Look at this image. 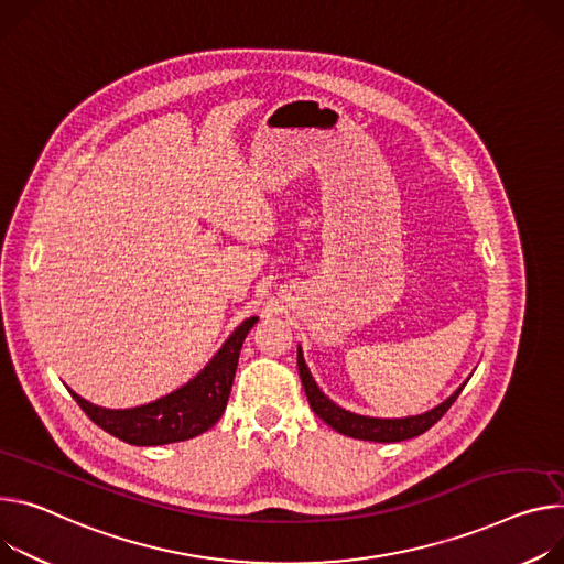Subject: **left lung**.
<instances>
[{
    "instance_id": "left-lung-1",
    "label": "left lung",
    "mask_w": 564,
    "mask_h": 564,
    "mask_svg": "<svg viewBox=\"0 0 564 564\" xmlns=\"http://www.w3.org/2000/svg\"><path fill=\"white\" fill-rule=\"evenodd\" d=\"M296 367H299L301 384L305 389V395H308L313 412L326 425H330L335 432H339L344 436H352V438H360V441H376V443H395V441H406V438L421 436L423 432H427L434 423H438L443 419V414L454 404L458 393L464 391V387H466V382H464L447 400H443L438 406L430 409V412H425V414L406 416V419H371V416H360V414L346 412V409H341L328 395H324V391L313 380L308 367H305L301 346L296 350Z\"/></svg>"
}]
</instances>
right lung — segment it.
Segmentation results:
<instances>
[{
    "instance_id": "1",
    "label": "right lung",
    "mask_w": 564,
    "mask_h": 564,
    "mask_svg": "<svg viewBox=\"0 0 564 564\" xmlns=\"http://www.w3.org/2000/svg\"><path fill=\"white\" fill-rule=\"evenodd\" d=\"M259 317L245 319L191 382L177 391L134 409L96 406L74 393L83 412L108 434L130 445H166L212 430L227 406L242 341Z\"/></svg>"
}]
</instances>
